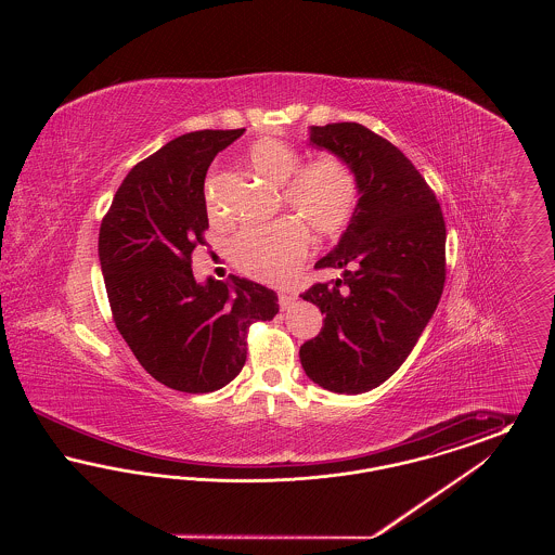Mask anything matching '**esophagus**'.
I'll use <instances>...</instances> for the list:
<instances>
[{"instance_id": "obj_1", "label": "esophagus", "mask_w": 555, "mask_h": 555, "mask_svg": "<svg viewBox=\"0 0 555 555\" xmlns=\"http://www.w3.org/2000/svg\"><path fill=\"white\" fill-rule=\"evenodd\" d=\"M295 299H297V295H295V293H291V291H281V293H279V306H281V310H289L291 306L295 304Z\"/></svg>"}]
</instances>
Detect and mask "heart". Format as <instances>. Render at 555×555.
Listing matches in <instances>:
<instances>
[{"mask_svg":"<svg viewBox=\"0 0 555 555\" xmlns=\"http://www.w3.org/2000/svg\"><path fill=\"white\" fill-rule=\"evenodd\" d=\"M247 159L268 183L283 186L281 199L291 218L238 233L231 243V260L251 279L283 283L306 260L308 233L317 241H333L344 233L358 210L360 181L341 156L301 164V154L279 139L254 143Z\"/></svg>","mask_w":555,"mask_h":555,"instance_id":"obj_1","label":"heart"}]
</instances>
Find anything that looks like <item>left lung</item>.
<instances>
[{
    "mask_svg": "<svg viewBox=\"0 0 555 555\" xmlns=\"http://www.w3.org/2000/svg\"><path fill=\"white\" fill-rule=\"evenodd\" d=\"M310 143L347 159L360 202L339 245L317 268L344 276L301 297L324 314L299 347L322 389L356 396L396 372L437 310L446 285V220L433 189L396 145L358 122L310 129Z\"/></svg>",
    "mask_w": 555,
    "mask_h": 555,
    "instance_id": "1",
    "label": "left lung"
}]
</instances>
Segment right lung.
<instances>
[{
  "label": "right lung",
  "mask_w": 555,
  "mask_h": 555,
  "mask_svg": "<svg viewBox=\"0 0 555 555\" xmlns=\"http://www.w3.org/2000/svg\"><path fill=\"white\" fill-rule=\"evenodd\" d=\"M245 129L195 131L141 159L100 227V264L112 320L139 364L183 393L229 385L247 360L254 322L272 320L279 297L247 279H208L191 270L206 245L204 181L214 156Z\"/></svg>",
  "instance_id": "1"
}]
</instances>
